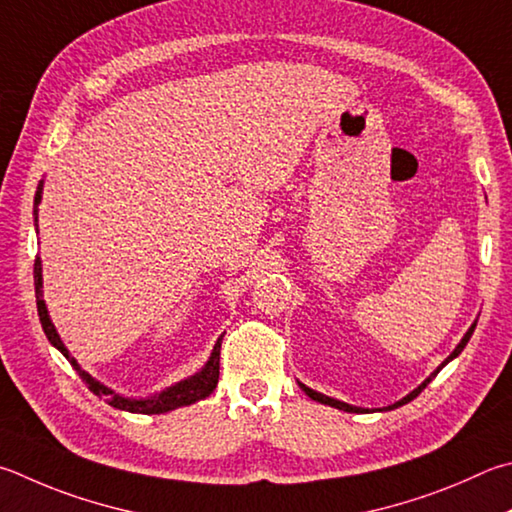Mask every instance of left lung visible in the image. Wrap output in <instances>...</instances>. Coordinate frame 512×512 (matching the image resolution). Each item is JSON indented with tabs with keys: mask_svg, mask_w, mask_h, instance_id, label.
<instances>
[{
	"mask_svg": "<svg viewBox=\"0 0 512 512\" xmlns=\"http://www.w3.org/2000/svg\"><path fill=\"white\" fill-rule=\"evenodd\" d=\"M475 327H477V324H472V327L466 331V336H463L461 338V342H459V345H457V349H454L452 353H450V356L448 358H445L443 362H441V367H436V371H434V374H430V376H427L425 380H423V383L421 385H418L416 389H414V392H410V394H407L405 398H401V401H398V403H394V405H389V407H385V410H396V407H401V405H405V403H410V401H414V398L418 396V394H421L423 392V389L427 387V385H430L432 383V378L436 376V374H439V371L445 367V365H448V362L450 360H454V358H457L459 356V353L463 351V347H466L468 345V340H470V336H472V333H475ZM297 385H300L302 387V392L306 394V396H309V398H313V401H318V403H322V405H329V407H336V410H342V412H367V410H362V407H356V405H349V403H342V401H338V398H331V396H324V394H320V392H315V389H311V387H306V385H302V383H297Z\"/></svg>",
	"mask_w": 512,
	"mask_h": 512,
	"instance_id": "left-lung-1",
	"label": "left lung"
}]
</instances>
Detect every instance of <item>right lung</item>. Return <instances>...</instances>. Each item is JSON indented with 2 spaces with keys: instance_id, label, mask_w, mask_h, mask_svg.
<instances>
[{
  "instance_id": "obj_1",
  "label": "right lung",
  "mask_w": 512,
  "mask_h": 512,
  "mask_svg": "<svg viewBox=\"0 0 512 512\" xmlns=\"http://www.w3.org/2000/svg\"><path fill=\"white\" fill-rule=\"evenodd\" d=\"M40 201H42V181H40V185H37V192H35V210H33L35 230H37V206H40ZM37 232H40V230H37ZM33 277H35L37 315H40V322H42V329L46 333V338H49L51 345L71 362V367L78 371V376L85 380L91 392H94L100 398H105V401L111 407H116V410H125V412H134V414H165V412L176 410V407H183V405H192V403H197V401H203V398L215 392V387L219 383V351H221V340H224V336L217 340L215 349H212L210 358H208L206 365H203L201 371H197V374L190 376V378L181 380V383H176L172 387L163 389L161 394H154L150 398H127V396L116 394L114 389H109L107 385H102L100 380H96L94 376L87 374V371L78 365V360L71 356L69 349L64 347V342L60 340L58 331H55L53 322L49 318V311H46L44 297H42V262H40V257L35 259Z\"/></svg>"
}]
</instances>
